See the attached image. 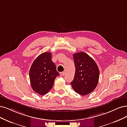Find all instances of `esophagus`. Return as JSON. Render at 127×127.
<instances>
[{"label":"esophagus","instance_id":"obj_1","mask_svg":"<svg viewBox=\"0 0 127 127\" xmlns=\"http://www.w3.org/2000/svg\"><path fill=\"white\" fill-rule=\"evenodd\" d=\"M64 75H65V72H60V76H64Z\"/></svg>","mask_w":127,"mask_h":127}]
</instances>
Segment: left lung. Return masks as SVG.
<instances>
[{
	"label": "left lung",
	"mask_w": 127,
	"mask_h": 127,
	"mask_svg": "<svg viewBox=\"0 0 127 127\" xmlns=\"http://www.w3.org/2000/svg\"><path fill=\"white\" fill-rule=\"evenodd\" d=\"M75 65L74 79L70 84L77 93L87 95L94 90L98 85L99 70L95 60L85 52L73 55Z\"/></svg>",
	"instance_id": "obj_1"
}]
</instances>
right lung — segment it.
Instances as JSON below:
<instances>
[{
	"label": "right lung",
	"mask_w": 127,
	"mask_h": 127,
	"mask_svg": "<svg viewBox=\"0 0 127 127\" xmlns=\"http://www.w3.org/2000/svg\"><path fill=\"white\" fill-rule=\"evenodd\" d=\"M55 64L51 60L50 52H43L34 60L29 70V78L32 89L40 95L47 94L52 88L57 76Z\"/></svg>",
	"instance_id": "obj_1"
}]
</instances>
